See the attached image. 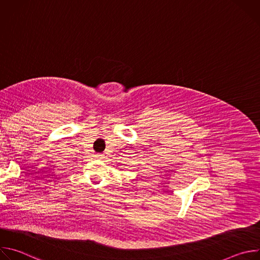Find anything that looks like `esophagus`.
Here are the masks:
<instances>
[{"label": "esophagus", "mask_w": 260, "mask_h": 260, "mask_svg": "<svg viewBox=\"0 0 260 260\" xmlns=\"http://www.w3.org/2000/svg\"><path fill=\"white\" fill-rule=\"evenodd\" d=\"M96 157H98V158H101V157H103V155H102V154H96Z\"/></svg>", "instance_id": "esophagus-1"}]
</instances>
